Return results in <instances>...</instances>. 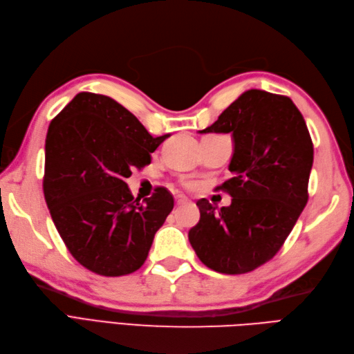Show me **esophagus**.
I'll return each mask as SVG.
<instances>
[{"mask_svg":"<svg viewBox=\"0 0 354 354\" xmlns=\"http://www.w3.org/2000/svg\"><path fill=\"white\" fill-rule=\"evenodd\" d=\"M176 203H177V205H185V203H189V199L185 198V196H177Z\"/></svg>","mask_w":354,"mask_h":354,"instance_id":"1","label":"esophagus"}]
</instances>
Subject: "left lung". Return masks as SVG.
<instances>
[{"instance_id": "1", "label": "left lung", "mask_w": 354, "mask_h": 354, "mask_svg": "<svg viewBox=\"0 0 354 354\" xmlns=\"http://www.w3.org/2000/svg\"><path fill=\"white\" fill-rule=\"evenodd\" d=\"M199 133H230L232 177L216 190L229 207L199 199L201 218L189 242L209 269L242 274L272 260L308 201L313 143L304 118L286 95L248 90L211 127Z\"/></svg>"}]
</instances>
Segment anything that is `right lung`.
<instances>
[{"label": "right lung", "instance_id": "add662e5", "mask_svg": "<svg viewBox=\"0 0 354 354\" xmlns=\"http://www.w3.org/2000/svg\"><path fill=\"white\" fill-rule=\"evenodd\" d=\"M167 137H152L108 95L85 91L50 122L42 189L60 238L85 269L124 276L146 261L174 198L158 187L140 203L124 180L151 164Z\"/></svg>", "mask_w": 354, "mask_h": 354}]
</instances>
